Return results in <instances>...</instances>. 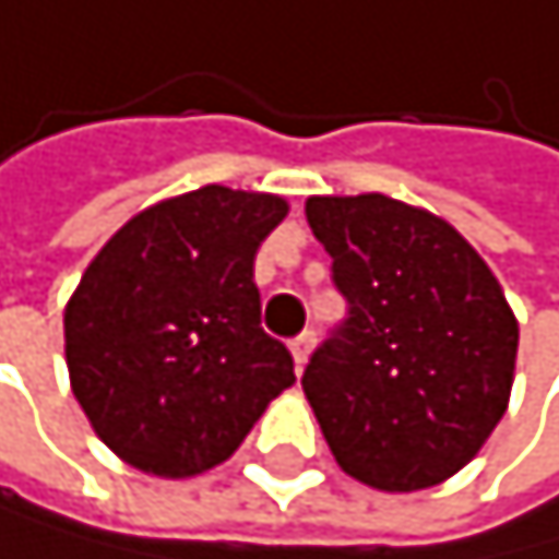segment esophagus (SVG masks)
<instances>
[{
  "mask_svg": "<svg viewBox=\"0 0 559 559\" xmlns=\"http://www.w3.org/2000/svg\"><path fill=\"white\" fill-rule=\"evenodd\" d=\"M311 346H314V332H311V329H304L300 335H294V340H290V353H294V364H297V367L308 364Z\"/></svg>",
  "mask_w": 559,
  "mask_h": 559,
  "instance_id": "34e87169",
  "label": "esophagus"
}]
</instances>
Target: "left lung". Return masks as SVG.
Segmentation results:
<instances>
[{
  "label": "left lung",
  "instance_id": "left-lung-1",
  "mask_svg": "<svg viewBox=\"0 0 559 559\" xmlns=\"http://www.w3.org/2000/svg\"><path fill=\"white\" fill-rule=\"evenodd\" d=\"M346 318L304 367L335 462L378 490L448 479L508 409L519 322L469 241L389 195L308 199Z\"/></svg>",
  "mask_w": 559,
  "mask_h": 559
}]
</instances>
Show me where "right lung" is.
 <instances>
[{"mask_svg": "<svg viewBox=\"0 0 559 559\" xmlns=\"http://www.w3.org/2000/svg\"><path fill=\"white\" fill-rule=\"evenodd\" d=\"M283 216L276 195L206 185L132 216L83 273L66 308L72 395L135 469H213L294 384L255 286Z\"/></svg>", "mask_w": 559, "mask_h": 559, "instance_id": "obj_1", "label": "right lung"}]
</instances>
